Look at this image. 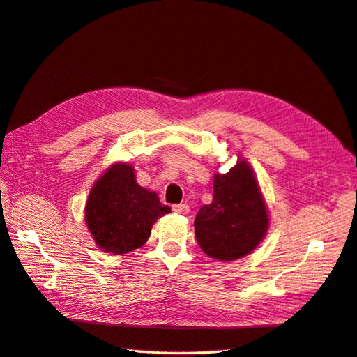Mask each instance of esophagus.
I'll list each match as a JSON object with an SVG mask.
<instances>
[{"mask_svg": "<svg viewBox=\"0 0 357 357\" xmlns=\"http://www.w3.org/2000/svg\"><path fill=\"white\" fill-rule=\"evenodd\" d=\"M172 210H174L178 214H188L190 211L188 204H176V205H172Z\"/></svg>", "mask_w": 357, "mask_h": 357, "instance_id": "obj_1", "label": "esophagus"}]
</instances>
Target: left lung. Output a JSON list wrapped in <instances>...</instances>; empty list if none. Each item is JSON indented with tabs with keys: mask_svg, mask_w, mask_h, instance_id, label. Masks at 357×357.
<instances>
[{
	"mask_svg": "<svg viewBox=\"0 0 357 357\" xmlns=\"http://www.w3.org/2000/svg\"><path fill=\"white\" fill-rule=\"evenodd\" d=\"M214 195L195 218L202 250L219 261H235L250 253L268 229V213L252 168L238 160L226 174H215Z\"/></svg>",
	"mask_w": 357,
	"mask_h": 357,
	"instance_id": "8db88e82",
	"label": "left lung"
}]
</instances>
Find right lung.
<instances>
[{"label": "right lung", "instance_id": "right-lung-1", "mask_svg": "<svg viewBox=\"0 0 357 357\" xmlns=\"http://www.w3.org/2000/svg\"><path fill=\"white\" fill-rule=\"evenodd\" d=\"M169 211L155 192L138 185L131 165L116 164L93 185L84 215L96 245L123 255L142 247L153 223Z\"/></svg>", "mask_w": 357, "mask_h": 357}]
</instances>
